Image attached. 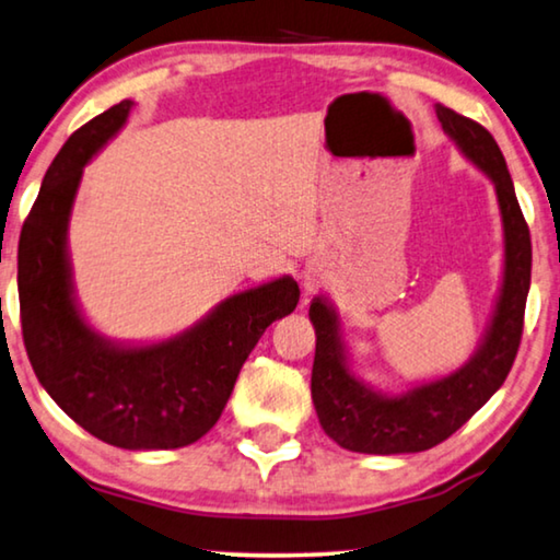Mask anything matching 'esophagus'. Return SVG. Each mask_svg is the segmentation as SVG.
Masks as SVG:
<instances>
[{"label":"esophagus","instance_id":"obj_1","mask_svg":"<svg viewBox=\"0 0 560 560\" xmlns=\"http://www.w3.org/2000/svg\"><path fill=\"white\" fill-rule=\"evenodd\" d=\"M322 277H324V266L319 264V261H312L306 266V271H304V294L308 296L312 294V291H316L319 289V283H322Z\"/></svg>","mask_w":560,"mask_h":560}]
</instances>
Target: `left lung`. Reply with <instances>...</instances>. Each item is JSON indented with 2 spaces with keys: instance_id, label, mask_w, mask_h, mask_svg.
<instances>
[{
  "instance_id": "8db88e82",
  "label": "left lung",
  "mask_w": 560,
  "mask_h": 560,
  "mask_svg": "<svg viewBox=\"0 0 560 560\" xmlns=\"http://www.w3.org/2000/svg\"><path fill=\"white\" fill-rule=\"evenodd\" d=\"M435 113L450 140L495 186L505 241L503 283L486 337L470 360L447 377L422 382L402 395L372 389L357 377L341 341L337 308L324 296L314 299L308 306L316 331L312 399L324 432L352 453L399 455L440 445L495 395L521 347L533 254L530 231L515 198L505 158L482 125L445 105H438Z\"/></svg>"
}]
</instances>
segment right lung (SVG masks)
I'll use <instances>...</instances> for the list:
<instances>
[{
    "mask_svg": "<svg viewBox=\"0 0 560 560\" xmlns=\"http://www.w3.org/2000/svg\"><path fill=\"white\" fill-rule=\"evenodd\" d=\"M130 110L122 100L74 130L45 173L20 236L22 337L39 385L90 435L122 450H173L219 422L256 341L296 308L299 283L281 277L241 291L155 345H120L90 327L74 302L67 226L82 168Z\"/></svg>",
    "mask_w": 560,
    "mask_h": 560,
    "instance_id": "add662e5",
    "label": "right lung"
}]
</instances>
